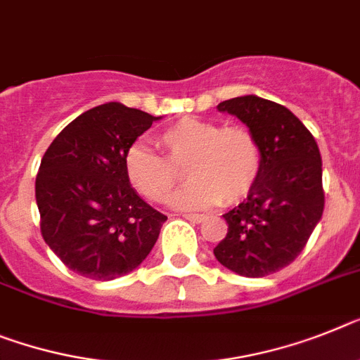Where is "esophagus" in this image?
Wrapping results in <instances>:
<instances>
[{
  "instance_id": "34e87169",
  "label": "esophagus",
  "mask_w": 360,
  "mask_h": 360,
  "mask_svg": "<svg viewBox=\"0 0 360 360\" xmlns=\"http://www.w3.org/2000/svg\"><path fill=\"white\" fill-rule=\"evenodd\" d=\"M185 219H188V221H192V223H201L205 219V216L203 214H185Z\"/></svg>"
}]
</instances>
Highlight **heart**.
<instances>
[{"instance_id":"obj_1","label":"heart","mask_w":360,"mask_h":360,"mask_svg":"<svg viewBox=\"0 0 360 360\" xmlns=\"http://www.w3.org/2000/svg\"><path fill=\"white\" fill-rule=\"evenodd\" d=\"M165 157L146 144L124 153V174L135 192L150 201H165L186 168L190 183L175 192L170 205L181 210L216 203L236 205L258 185L264 153L256 135L243 126L185 117L159 134Z\"/></svg>"}]
</instances>
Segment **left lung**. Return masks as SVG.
I'll list each match as a JSON object with an SVG mask.
<instances>
[{
  "label": "left lung",
  "instance_id": "1",
  "mask_svg": "<svg viewBox=\"0 0 360 360\" xmlns=\"http://www.w3.org/2000/svg\"><path fill=\"white\" fill-rule=\"evenodd\" d=\"M217 110L256 135L264 166L255 190L223 214L229 232L214 256L241 276H267L295 262L324 212L319 146L285 105L262 96H236Z\"/></svg>",
  "mask_w": 360,
  "mask_h": 360
}]
</instances>
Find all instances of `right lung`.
Listing matches in <instances>:
<instances>
[{"label":"right lung","mask_w":360,"mask_h":360,"mask_svg":"<svg viewBox=\"0 0 360 360\" xmlns=\"http://www.w3.org/2000/svg\"><path fill=\"white\" fill-rule=\"evenodd\" d=\"M159 119L108 102L69 122L47 148L36 175L41 236L80 276H124L155 245L166 216L131 188L124 153Z\"/></svg>","instance_id":"1"}]
</instances>
